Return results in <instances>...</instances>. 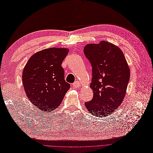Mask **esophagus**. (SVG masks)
Listing matches in <instances>:
<instances>
[{
  "label": "esophagus",
  "mask_w": 153,
  "mask_h": 153,
  "mask_svg": "<svg viewBox=\"0 0 153 153\" xmlns=\"http://www.w3.org/2000/svg\"><path fill=\"white\" fill-rule=\"evenodd\" d=\"M80 83L78 81H75L74 83H73V86H75V87H79L80 86Z\"/></svg>",
  "instance_id": "34e87169"
}]
</instances>
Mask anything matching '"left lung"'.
I'll return each mask as SVG.
<instances>
[{
  "label": "left lung",
  "mask_w": 153,
  "mask_h": 153,
  "mask_svg": "<svg viewBox=\"0 0 153 153\" xmlns=\"http://www.w3.org/2000/svg\"><path fill=\"white\" fill-rule=\"evenodd\" d=\"M83 52L92 66L90 87L94 96L85 102L87 110L96 117H107L122 104L130 79V69L123 52L118 47L101 41L89 44Z\"/></svg>",
  "instance_id": "left-lung-1"
}]
</instances>
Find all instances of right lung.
<instances>
[{"mask_svg":"<svg viewBox=\"0 0 153 153\" xmlns=\"http://www.w3.org/2000/svg\"><path fill=\"white\" fill-rule=\"evenodd\" d=\"M68 52L66 48L44 49L31 56L24 68L22 80L26 96L43 111L58 107L70 88L61 66Z\"/></svg>","mask_w":153,"mask_h":153,"instance_id":"add662e5","label":"right lung"}]
</instances>
